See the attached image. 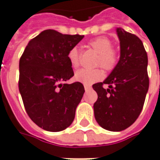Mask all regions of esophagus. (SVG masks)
Here are the masks:
<instances>
[{
    "label": "esophagus",
    "instance_id": "1",
    "mask_svg": "<svg viewBox=\"0 0 160 160\" xmlns=\"http://www.w3.org/2000/svg\"><path fill=\"white\" fill-rule=\"evenodd\" d=\"M84 88H85V90H86V91H88L89 89H91L92 87L90 85H84Z\"/></svg>",
    "mask_w": 160,
    "mask_h": 160
}]
</instances>
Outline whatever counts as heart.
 Wrapping results in <instances>:
<instances>
[{"label": "heart", "mask_w": 160, "mask_h": 160, "mask_svg": "<svg viewBox=\"0 0 160 160\" xmlns=\"http://www.w3.org/2000/svg\"><path fill=\"white\" fill-rule=\"evenodd\" d=\"M89 46L99 53L96 65L100 66L107 71H112L116 68L119 62V53L112 48V41L106 36H99L89 41ZM68 58L72 68H76L80 66V56L79 49L73 47L69 50ZM104 77L102 69L81 68L75 72L74 79L80 83L91 85L101 80Z\"/></svg>", "instance_id": "b5f03b06"}]
</instances>
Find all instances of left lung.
Returning a JSON list of instances; mask_svg holds the SVG:
<instances>
[{
    "label": "left lung",
    "mask_w": 160,
    "mask_h": 160,
    "mask_svg": "<svg viewBox=\"0 0 160 160\" xmlns=\"http://www.w3.org/2000/svg\"><path fill=\"white\" fill-rule=\"evenodd\" d=\"M120 58L103 82L93 84L98 94L93 104L94 117L104 129L112 132L132 126L142 111L149 88L147 53L141 40L133 33L117 28ZM105 83L109 85L105 89Z\"/></svg>",
    "instance_id": "left-lung-1"
}]
</instances>
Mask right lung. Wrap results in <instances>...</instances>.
I'll return each mask as SVG.
<instances>
[{
  "instance_id": "add662e5",
  "label": "right lung",
  "mask_w": 160,
  "mask_h": 160,
  "mask_svg": "<svg viewBox=\"0 0 160 160\" xmlns=\"http://www.w3.org/2000/svg\"><path fill=\"white\" fill-rule=\"evenodd\" d=\"M83 37L45 30L30 40L20 59L18 84L23 105L44 130L60 132L74 119L85 89L78 81L65 83L74 75L68 53Z\"/></svg>"
}]
</instances>
